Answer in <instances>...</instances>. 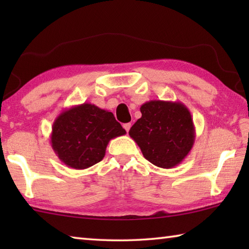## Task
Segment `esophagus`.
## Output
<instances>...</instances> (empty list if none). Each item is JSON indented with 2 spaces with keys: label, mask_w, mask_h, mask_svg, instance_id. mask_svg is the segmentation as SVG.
<instances>
[{
  "label": "esophagus",
  "mask_w": 249,
  "mask_h": 249,
  "mask_svg": "<svg viewBox=\"0 0 249 249\" xmlns=\"http://www.w3.org/2000/svg\"><path fill=\"white\" fill-rule=\"evenodd\" d=\"M130 126H132V124H130V123H126V124H124V125H123V127L125 128L126 132L128 133V130H129V128H130Z\"/></svg>",
  "instance_id": "esophagus-1"
}]
</instances>
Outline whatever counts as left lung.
I'll use <instances>...</instances> for the list:
<instances>
[{
    "instance_id": "8db88e82",
    "label": "left lung",
    "mask_w": 249,
    "mask_h": 249,
    "mask_svg": "<svg viewBox=\"0 0 249 249\" xmlns=\"http://www.w3.org/2000/svg\"><path fill=\"white\" fill-rule=\"evenodd\" d=\"M141 112L129 136L153 165L163 169L178 166L195 145L196 128L189 108L181 102L151 100L142 105Z\"/></svg>"
}]
</instances>
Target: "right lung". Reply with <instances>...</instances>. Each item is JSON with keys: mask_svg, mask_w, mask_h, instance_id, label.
<instances>
[{"mask_svg": "<svg viewBox=\"0 0 249 249\" xmlns=\"http://www.w3.org/2000/svg\"><path fill=\"white\" fill-rule=\"evenodd\" d=\"M125 134L112 112L83 103L64 109L56 117L50 142L66 166L80 170L101 161L108 142Z\"/></svg>", "mask_w": 249, "mask_h": 249, "instance_id": "1", "label": "right lung"}]
</instances>
